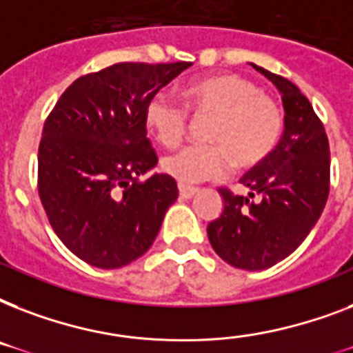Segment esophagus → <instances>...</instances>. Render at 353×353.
I'll list each match as a JSON object with an SVG mask.
<instances>
[{"label":"esophagus","instance_id":"esophagus-1","mask_svg":"<svg viewBox=\"0 0 353 353\" xmlns=\"http://www.w3.org/2000/svg\"><path fill=\"white\" fill-rule=\"evenodd\" d=\"M199 192V188L196 187H187V185H179V196L185 199L192 198V196H196V194Z\"/></svg>","mask_w":353,"mask_h":353}]
</instances>
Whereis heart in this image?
I'll return each instance as SVG.
<instances>
[{
    "mask_svg": "<svg viewBox=\"0 0 353 353\" xmlns=\"http://www.w3.org/2000/svg\"><path fill=\"white\" fill-rule=\"evenodd\" d=\"M181 102L166 93H155L144 106L146 130L166 148L185 139L190 115H210L203 133L209 143L188 144L163 159V170L181 185L223 176L229 161L240 170L260 165L273 154L284 133L280 102L238 74L192 80L183 85Z\"/></svg>",
    "mask_w": 353,
    "mask_h": 353,
    "instance_id": "b5f03b06",
    "label": "heart"
}]
</instances>
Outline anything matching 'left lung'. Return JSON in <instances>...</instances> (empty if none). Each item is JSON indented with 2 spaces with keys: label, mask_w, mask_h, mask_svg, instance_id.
I'll return each instance as SVG.
<instances>
[{
  "label": "left lung",
  "mask_w": 353,
  "mask_h": 353,
  "mask_svg": "<svg viewBox=\"0 0 353 353\" xmlns=\"http://www.w3.org/2000/svg\"><path fill=\"white\" fill-rule=\"evenodd\" d=\"M284 102V135L240 183L247 196L221 187L223 212L207 227L218 256L258 271L290 256L317 223L330 194V143L323 121L293 82L252 63Z\"/></svg>",
  "instance_id": "8db88e82"
}]
</instances>
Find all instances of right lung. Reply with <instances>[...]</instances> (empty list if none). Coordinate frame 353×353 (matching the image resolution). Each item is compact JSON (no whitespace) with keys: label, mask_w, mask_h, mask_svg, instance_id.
<instances>
[{"label":"right lung","mask_w":353,"mask_h":353,"mask_svg":"<svg viewBox=\"0 0 353 353\" xmlns=\"http://www.w3.org/2000/svg\"><path fill=\"white\" fill-rule=\"evenodd\" d=\"M190 62H121L80 77L43 122L38 194L52 231L80 260L117 269L154 243L177 183L157 165L144 106Z\"/></svg>","instance_id":"add662e5"}]
</instances>
